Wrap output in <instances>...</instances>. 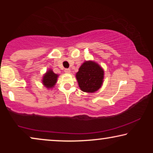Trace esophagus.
<instances>
[{
    "mask_svg": "<svg viewBox=\"0 0 153 153\" xmlns=\"http://www.w3.org/2000/svg\"><path fill=\"white\" fill-rule=\"evenodd\" d=\"M70 69H69V68H68V69H65V72H66V73H70Z\"/></svg>",
    "mask_w": 153,
    "mask_h": 153,
    "instance_id": "esophagus-1",
    "label": "esophagus"
}]
</instances>
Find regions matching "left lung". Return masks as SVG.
Listing matches in <instances>:
<instances>
[{
	"label": "left lung",
	"mask_w": 153,
	"mask_h": 153,
	"mask_svg": "<svg viewBox=\"0 0 153 153\" xmlns=\"http://www.w3.org/2000/svg\"><path fill=\"white\" fill-rule=\"evenodd\" d=\"M76 77L81 91L94 93L102 86L104 71L95 62L85 61L80 67Z\"/></svg>",
	"instance_id": "left-lung-1"
}]
</instances>
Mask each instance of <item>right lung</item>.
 <instances>
[{
    "instance_id": "add662e5",
    "label": "right lung",
    "mask_w": 153,
    "mask_h": 153,
    "mask_svg": "<svg viewBox=\"0 0 153 153\" xmlns=\"http://www.w3.org/2000/svg\"><path fill=\"white\" fill-rule=\"evenodd\" d=\"M58 75L53 73L52 70H49L47 73L44 75L42 82L43 84L45 85L47 88H50L54 86V85L56 84V81H57Z\"/></svg>"
}]
</instances>
